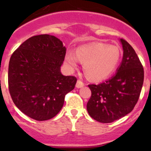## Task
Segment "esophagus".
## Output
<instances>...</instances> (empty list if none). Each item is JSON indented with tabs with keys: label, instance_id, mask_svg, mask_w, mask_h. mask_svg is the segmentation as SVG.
<instances>
[{
	"label": "esophagus",
	"instance_id": "esophagus-1",
	"mask_svg": "<svg viewBox=\"0 0 151 151\" xmlns=\"http://www.w3.org/2000/svg\"><path fill=\"white\" fill-rule=\"evenodd\" d=\"M84 85H85V83H83V81H81V80H77V84H76V87H77V88H82V87H83Z\"/></svg>",
	"mask_w": 151,
	"mask_h": 151
}]
</instances>
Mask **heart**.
<instances>
[{"label": "heart", "mask_w": 151, "mask_h": 151, "mask_svg": "<svg viewBox=\"0 0 151 151\" xmlns=\"http://www.w3.org/2000/svg\"><path fill=\"white\" fill-rule=\"evenodd\" d=\"M121 59V50L118 47L107 44L97 43L78 47L77 52L68 50L65 60L68 66L76 68L79 60L84 63L87 77L99 81L106 79L115 71Z\"/></svg>", "instance_id": "b5f03b06"}]
</instances>
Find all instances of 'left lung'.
I'll use <instances>...</instances> for the list:
<instances>
[{
	"label": "left lung",
	"mask_w": 151,
	"mask_h": 151,
	"mask_svg": "<svg viewBox=\"0 0 151 151\" xmlns=\"http://www.w3.org/2000/svg\"><path fill=\"white\" fill-rule=\"evenodd\" d=\"M123 56L113 77L99 85H88L91 96L87 110L100 123H112L132 111L139 99L144 81V69L133 47L120 39Z\"/></svg>",
	"instance_id": "8db88e82"
}]
</instances>
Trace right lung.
<instances>
[{
	"label": "right lung",
	"mask_w": 151,
	"mask_h": 151,
	"mask_svg": "<svg viewBox=\"0 0 151 151\" xmlns=\"http://www.w3.org/2000/svg\"><path fill=\"white\" fill-rule=\"evenodd\" d=\"M66 51L57 37L42 34L29 38L11 56V97L21 112L36 121L55 116L63 107L65 96L75 87V77L60 72Z\"/></svg>",
	"instance_id": "1"
}]
</instances>
